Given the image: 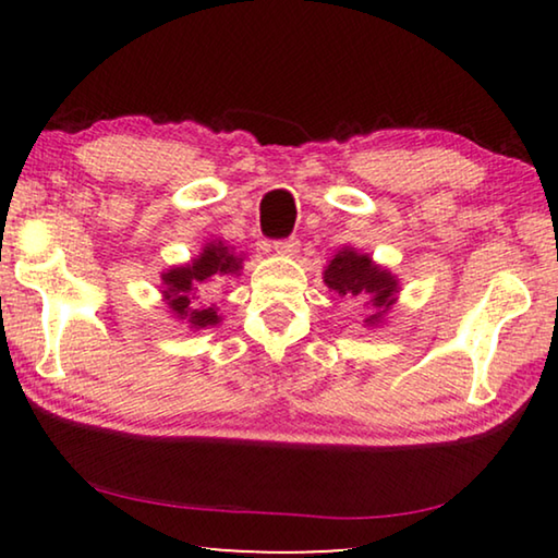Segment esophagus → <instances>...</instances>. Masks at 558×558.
Wrapping results in <instances>:
<instances>
[{
	"label": "esophagus",
	"instance_id": "obj_1",
	"mask_svg": "<svg viewBox=\"0 0 558 558\" xmlns=\"http://www.w3.org/2000/svg\"><path fill=\"white\" fill-rule=\"evenodd\" d=\"M272 248H276L278 253H286V256H295L298 248H300V241L298 239H282V241H276L272 243Z\"/></svg>",
	"mask_w": 558,
	"mask_h": 558
}]
</instances>
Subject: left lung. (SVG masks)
<instances>
[{"label": "left lung", "instance_id": "8db88e82", "mask_svg": "<svg viewBox=\"0 0 558 558\" xmlns=\"http://www.w3.org/2000/svg\"><path fill=\"white\" fill-rule=\"evenodd\" d=\"M325 282L329 290L347 298H372L376 307H389L393 302L396 280L389 272L376 268L369 256H359L356 251L344 248L329 260L325 270ZM381 313L372 315L369 323H376Z\"/></svg>", "mask_w": 558, "mask_h": 558}]
</instances>
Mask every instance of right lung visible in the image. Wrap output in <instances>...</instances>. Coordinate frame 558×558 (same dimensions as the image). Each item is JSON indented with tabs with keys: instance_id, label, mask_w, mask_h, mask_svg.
<instances>
[{
	"instance_id": "add662e5",
	"label": "right lung",
	"mask_w": 558,
	"mask_h": 558,
	"mask_svg": "<svg viewBox=\"0 0 558 558\" xmlns=\"http://www.w3.org/2000/svg\"><path fill=\"white\" fill-rule=\"evenodd\" d=\"M239 268H241V258L233 256V253L219 241V243L206 245L202 256L194 258L192 266L172 268L169 272H165L162 280L167 290L162 292L169 300L172 313L179 319H186L192 327H209L219 323V315L214 313V307L199 310L192 305V300L204 286H209V282H221L223 276H229V272H239Z\"/></svg>"
}]
</instances>
